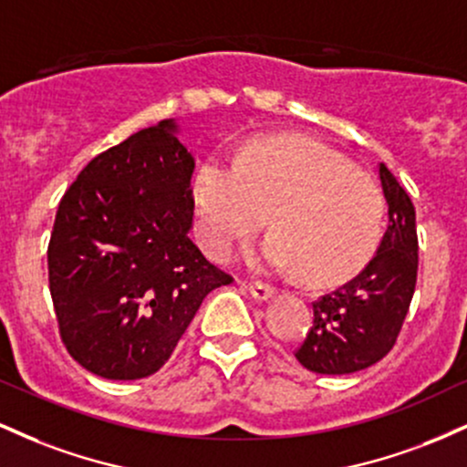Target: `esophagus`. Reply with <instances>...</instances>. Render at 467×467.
Returning a JSON list of instances; mask_svg holds the SVG:
<instances>
[{
    "mask_svg": "<svg viewBox=\"0 0 467 467\" xmlns=\"http://www.w3.org/2000/svg\"><path fill=\"white\" fill-rule=\"evenodd\" d=\"M250 294L256 298V301H270L272 296L276 294V289L272 285H267V283H250Z\"/></svg>",
    "mask_w": 467,
    "mask_h": 467,
    "instance_id": "esophagus-1",
    "label": "esophagus"
}]
</instances>
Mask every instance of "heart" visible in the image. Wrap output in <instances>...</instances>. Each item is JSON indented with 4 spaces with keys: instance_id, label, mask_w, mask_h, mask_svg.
Returning a JSON list of instances; mask_svg holds the SVG:
<instances>
[{
    "instance_id": "b5f03b06",
    "label": "heart",
    "mask_w": 467,
    "mask_h": 467,
    "mask_svg": "<svg viewBox=\"0 0 467 467\" xmlns=\"http://www.w3.org/2000/svg\"><path fill=\"white\" fill-rule=\"evenodd\" d=\"M195 226L217 261L264 228L275 233L252 254L267 270H301L312 283L345 281L382 241L384 195L336 149L307 136H270L237 160L211 155L192 180Z\"/></svg>"
}]
</instances>
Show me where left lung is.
I'll return each instance as SVG.
<instances>
[{
    "instance_id": "obj_1",
    "label": "left lung",
    "mask_w": 467,
    "mask_h": 467,
    "mask_svg": "<svg viewBox=\"0 0 467 467\" xmlns=\"http://www.w3.org/2000/svg\"><path fill=\"white\" fill-rule=\"evenodd\" d=\"M389 223L373 259L351 281L314 303V327L296 349L305 368L323 375L362 371L393 349L417 283L415 206L379 164Z\"/></svg>"
}]
</instances>
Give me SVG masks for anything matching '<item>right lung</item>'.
I'll return each mask as SVG.
<instances>
[{"label": "right lung", "instance_id": "1", "mask_svg": "<svg viewBox=\"0 0 467 467\" xmlns=\"http://www.w3.org/2000/svg\"><path fill=\"white\" fill-rule=\"evenodd\" d=\"M162 120L85 166L58 203L47 278L69 356L107 379L149 378L233 276L192 244L195 160Z\"/></svg>", "mask_w": 467, "mask_h": 467}]
</instances>
